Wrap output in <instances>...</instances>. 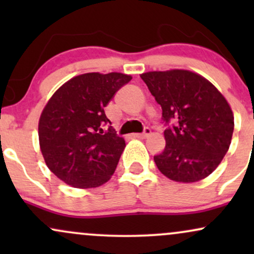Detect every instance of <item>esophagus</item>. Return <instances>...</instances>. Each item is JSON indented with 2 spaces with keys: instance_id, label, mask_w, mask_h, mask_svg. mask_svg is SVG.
Returning a JSON list of instances; mask_svg holds the SVG:
<instances>
[{
  "instance_id": "esophagus-1",
  "label": "esophagus",
  "mask_w": 254,
  "mask_h": 254,
  "mask_svg": "<svg viewBox=\"0 0 254 254\" xmlns=\"http://www.w3.org/2000/svg\"><path fill=\"white\" fill-rule=\"evenodd\" d=\"M151 133V131L149 127H145L144 131L142 133H132V137H136V138H147Z\"/></svg>"
}]
</instances>
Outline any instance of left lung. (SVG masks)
Listing matches in <instances>:
<instances>
[{"instance_id": "1", "label": "left lung", "mask_w": 254, "mask_h": 254, "mask_svg": "<svg viewBox=\"0 0 254 254\" xmlns=\"http://www.w3.org/2000/svg\"><path fill=\"white\" fill-rule=\"evenodd\" d=\"M162 109L165 150L154 156L164 176L196 183L217 168L229 149L234 116L222 93L197 72L171 69L141 74Z\"/></svg>"}]
</instances>
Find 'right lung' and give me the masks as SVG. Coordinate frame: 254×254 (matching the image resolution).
Instances as JSON below:
<instances>
[{
    "label": "right lung",
    "instance_id": "1",
    "mask_svg": "<svg viewBox=\"0 0 254 254\" xmlns=\"http://www.w3.org/2000/svg\"><path fill=\"white\" fill-rule=\"evenodd\" d=\"M132 78L122 72H87L58 88L44 107L38 124L39 145L52 173L76 189L109 182L125 148L104 109Z\"/></svg>",
    "mask_w": 254,
    "mask_h": 254
}]
</instances>
